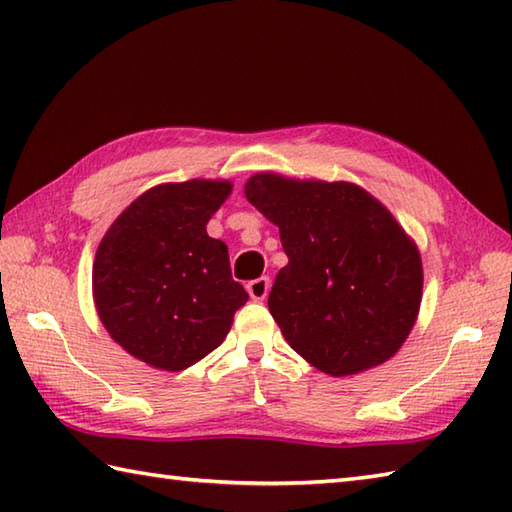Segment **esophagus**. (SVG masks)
Masks as SVG:
<instances>
[{
	"label": "esophagus",
	"instance_id": "34e87169",
	"mask_svg": "<svg viewBox=\"0 0 512 512\" xmlns=\"http://www.w3.org/2000/svg\"><path fill=\"white\" fill-rule=\"evenodd\" d=\"M246 290H248L250 299H255V301H264V299H266V295H268V290H270V279H268V277L253 279V281H250V284L246 286Z\"/></svg>",
	"mask_w": 512,
	"mask_h": 512
}]
</instances>
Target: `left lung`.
<instances>
[{"label": "left lung", "instance_id": "1", "mask_svg": "<svg viewBox=\"0 0 512 512\" xmlns=\"http://www.w3.org/2000/svg\"><path fill=\"white\" fill-rule=\"evenodd\" d=\"M244 193L288 255L268 308L292 350L330 376L394 356L422 299L418 246L394 215L352 182L257 173Z\"/></svg>", "mask_w": 512, "mask_h": 512}]
</instances>
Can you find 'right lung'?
I'll return each mask as SVG.
<instances>
[{
  "label": "right lung",
  "instance_id": "1",
  "mask_svg": "<svg viewBox=\"0 0 512 512\" xmlns=\"http://www.w3.org/2000/svg\"><path fill=\"white\" fill-rule=\"evenodd\" d=\"M231 189L226 180L158 184L116 217L96 250V312L112 339L151 367L198 363L248 301L226 244L206 233Z\"/></svg>",
  "mask_w": 512,
  "mask_h": 512
}]
</instances>
